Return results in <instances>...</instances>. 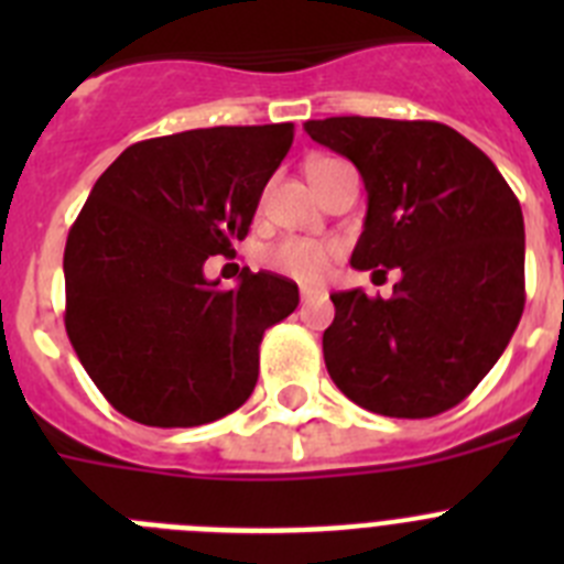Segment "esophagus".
I'll return each instance as SVG.
<instances>
[{
    "label": "esophagus",
    "mask_w": 564,
    "mask_h": 564,
    "mask_svg": "<svg viewBox=\"0 0 564 564\" xmlns=\"http://www.w3.org/2000/svg\"><path fill=\"white\" fill-rule=\"evenodd\" d=\"M302 302H311V299H316V296H322V293L325 291H318V288H307V285H302Z\"/></svg>",
    "instance_id": "1"
}]
</instances>
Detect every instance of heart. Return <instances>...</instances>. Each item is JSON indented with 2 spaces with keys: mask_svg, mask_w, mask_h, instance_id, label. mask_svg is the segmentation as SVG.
Wrapping results in <instances>:
<instances>
[{
  "mask_svg": "<svg viewBox=\"0 0 564 564\" xmlns=\"http://www.w3.org/2000/svg\"><path fill=\"white\" fill-rule=\"evenodd\" d=\"M336 161H316L311 163V174L318 169L330 166ZM338 257L336 242H325V239H311V237H291L282 239L268 251V265L279 271L282 276H291L305 285H316L330 271L333 259Z\"/></svg>",
  "mask_w": 564,
  "mask_h": 564,
  "instance_id": "obj_1",
  "label": "heart"
}]
</instances>
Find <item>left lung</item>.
<instances>
[{"label":"left lung","mask_w":564,"mask_h":564,"mask_svg":"<svg viewBox=\"0 0 564 564\" xmlns=\"http://www.w3.org/2000/svg\"><path fill=\"white\" fill-rule=\"evenodd\" d=\"M305 132L367 188L350 265L401 271L392 299L333 293L325 364L344 395L390 417L452 410L497 364L525 307V226L511 186L446 123L341 115Z\"/></svg>","instance_id":"obj_1"}]
</instances>
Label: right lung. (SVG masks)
<instances>
[{
  "mask_svg": "<svg viewBox=\"0 0 564 564\" xmlns=\"http://www.w3.org/2000/svg\"><path fill=\"white\" fill-rule=\"evenodd\" d=\"M293 123L212 127L132 143L98 177L64 248V327L121 415L200 426L257 387L259 344L299 288L271 271L223 291L203 265L248 234Z\"/></svg>",
  "mask_w": 564,
  "mask_h": 564,
  "instance_id": "obj_1",
  "label": "right lung"
}]
</instances>
